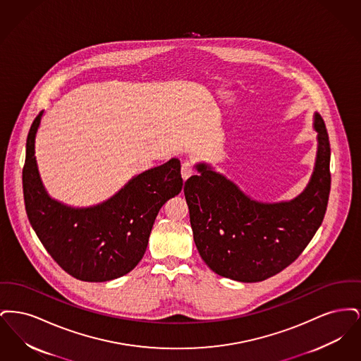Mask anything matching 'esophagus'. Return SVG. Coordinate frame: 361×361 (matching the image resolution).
<instances>
[{
	"mask_svg": "<svg viewBox=\"0 0 361 361\" xmlns=\"http://www.w3.org/2000/svg\"><path fill=\"white\" fill-rule=\"evenodd\" d=\"M193 164L190 162V161H185L184 164H183V166H181V176H183V178L184 180H187L189 178L192 174H193Z\"/></svg>",
	"mask_w": 361,
	"mask_h": 361,
	"instance_id": "esophagus-1",
	"label": "esophagus"
}]
</instances>
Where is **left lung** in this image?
Segmentation results:
<instances>
[{"label":"left lung","instance_id":"1","mask_svg":"<svg viewBox=\"0 0 361 361\" xmlns=\"http://www.w3.org/2000/svg\"><path fill=\"white\" fill-rule=\"evenodd\" d=\"M318 152L309 185L293 200L259 203L206 164L189 177L184 195L193 240L215 274L243 283L281 272L302 255L322 224L330 193V143L315 114Z\"/></svg>","mask_w":361,"mask_h":361}]
</instances>
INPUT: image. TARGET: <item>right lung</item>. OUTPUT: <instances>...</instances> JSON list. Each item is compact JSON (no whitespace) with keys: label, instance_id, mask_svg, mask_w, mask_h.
Returning <instances> with one entry per match:
<instances>
[{"label":"right lung","instance_id":"obj_1","mask_svg":"<svg viewBox=\"0 0 361 361\" xmlns=\"http://www.w3.org/2000/svg\"><path fill=\"white\" fill-rule=\"evenodd\" d=\"M40 112L27 137L23 192L28 221L54 261L82 281L127 275L142 259L159 208L183 189L177 158L133 177L97 206L73 208L51 199L42 184L35 135Z\"/></svg>","mask_w":361,"mask_h":361}]
</instances>
